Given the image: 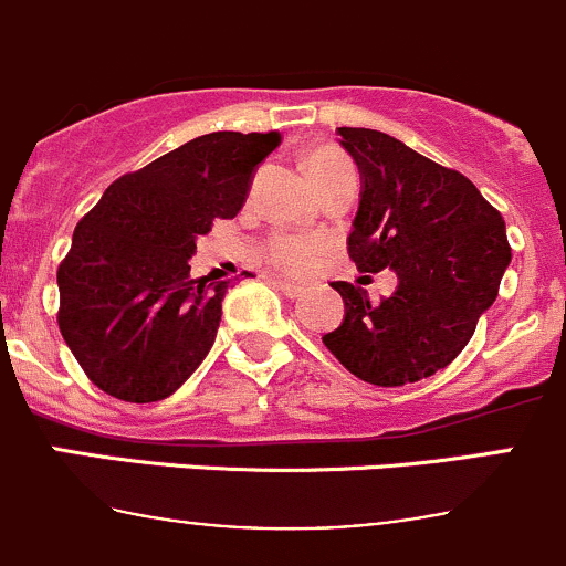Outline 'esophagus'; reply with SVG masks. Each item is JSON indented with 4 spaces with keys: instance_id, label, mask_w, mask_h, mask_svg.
<instances>
[{
    "instance_id": "34e87169",
    "label": "esophagus",
    "mask_w": 566,
    "mask_h": 566,
    "mask_svg": "<svg viewBox=\"0 0 566 566\" xmlns=\"http://www.w3.org/2000/svg\"><path fill=\"white\" fill-rule=\"evenodd\" d=\"M273 287L276 290H282L284 295H287V298H301V295H304V287H301V284H293V282H284V279H273Z\"/></svg>"
}]
</instances>
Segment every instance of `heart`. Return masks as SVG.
Returning <instances> with one entry per match:
<instances>
[{"instance_id":"heart-1","label":"heart","mask_w":566,"mask_h":566,"mask_svg":"<svg viewBox=\"0 0 566 566\" xmlns=\"http://www.w3.org/2000/svg\"><path fill=\"white\" fill-rule=\"evenodd\" d=\"M306 175L310 180L315 182V188L323 186L328 177L345 172V169H353L350 161L342 156L339 150H315L310 158H306ZM328 251V241L325 238H301V235H273L271 241L265 243V256L273 262L276 268L287 273H304L315 271L319 256Z\"/></svg>"}]
</instances>
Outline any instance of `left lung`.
<instances>
[{
  "mask_svg": "<svg viewBox=\"0 0 566 566\" xmlns=\"http://www.w3.org/2000/svg\"><path fill=\"white\" fill-rule=\"evenodd\" d=\"M361 175L347 251L358 271L391 268L397 290L331 282L342 325L323 336L342 367L373 386H405L449 367L493 306L512 260L499 210L465 175L430 161L389 134L339 128Z\"/></svg>",
  "mask_w": 566,
  "mask_h": 566,
  "instance_id": "left-lung-1",
  "label": "left lung"
}]
</instances>
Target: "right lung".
<instances>
[{"label":"right lung","instance_id":"1","mask_svg":"<svg viewBox=\"0 0 566 566\" xmlns=\"http://www.w3.org/2000/svg\"><path fill=\"white\" fill-rule=\"evenodd\" d=\"M282 136H197L106 188L60 262L62 339L87 378L123 402H158L213 347L227 284L191 276L197 238L247 202Z\"/></svg>","mask_w":566,"mask_h":566}]
</instances>
